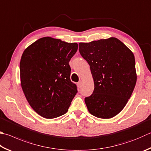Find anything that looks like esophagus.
Wrapping results in <instances>:
<instances>
[{"label":"esophagus","instance_id":"obj_1","mask_svg":"<svg viewBox=\"0 0 151 151\" xmlns=\"http://www.w3.org/2000/svg\"><path fill=\"white\" fill-rule=\"evenodd\" d=\"M77 85H78V86L79 88H81V85H82V82H81V81L78 82V83H77Z\"/></svg>","mask_w":151,"mask_h":151}]
</instances>
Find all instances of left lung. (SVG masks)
<instances>
[{
	"mask_svg": "<svg viewBox=\"0 0 151 151\" xmlns=\"http://www.w3.org/2000/svg\"><path fill=\"white\" fill-rule=\"evenodd\" d=\"M79 52L89 64L94 90L85 98L90 114L111 118L124 108L135 86L133 52L116 37L79 43Z\"/></svg>",
	"mask_w": 151,
	"mask_h": 151,
	"instance_id": "left-lung-1",
	"label": "left lung"
}]
</instances>
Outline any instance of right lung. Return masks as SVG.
<instances>
[{"label": "right lung", "mask_w": 151, "mask_h": 151, "mask_svg": "<svg viewBox=\"0 0 151 151\" xmlns=\"http://www.w3.org/2000/svg\"><path fill=\"white\" fill-rule=\"evenodd\" d=\"M76 43L51 37L40 38L28 46L20 63L22 88L32 109L43 117L53 119L66 114L77 93L70 81V59Z\"/></svg>", "instance_id": "obj_1"}]
</instances>
